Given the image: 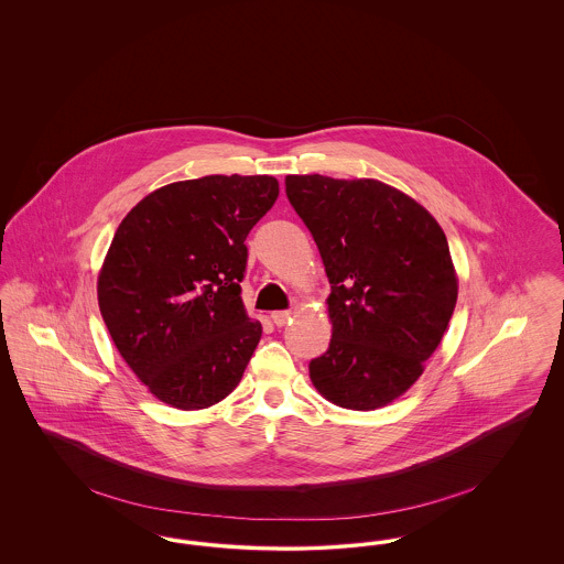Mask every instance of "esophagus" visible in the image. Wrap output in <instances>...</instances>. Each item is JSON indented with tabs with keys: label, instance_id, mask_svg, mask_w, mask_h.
I'll return each mask as SVG.
<instances>
[{
	"label": "esophagus",
	"instance_id": "esophagus-1",
	"mask_svg": "<svg viewBox=\"0 0 564 564\" xmlns=\"http://www.w3.org/2000/svg\"><path fill=\"white\" fill-rule=\"evenodd\" d=\"M270 319H272V323H274L276 327H283L285 323L292 319V313H290V311H274V313L270 315Z\"/></svg>",
	"mask_w": 564,
	"mask_h": 564
}]
</instances>
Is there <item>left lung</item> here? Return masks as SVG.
I'll return each instance as SVG.
<instances>
[{
  "mask_svg": "<svg viewBox=\"0 0 564 564\" xmlns=\"http://www.w3.org/2000/svg\"><path fill=\"white\" fill-rule=\"evenodd\" d=\"M285 194L322 253L332 340L308 372L325 400L376 410L423 375L456 304L444 230L376 180L288 175Z\"/></svg>",
  "mask_w": 564,
  "mask_h": 564,
  "instance_id": "8db88e82",
  "label": "left lung"
}]
</instances>
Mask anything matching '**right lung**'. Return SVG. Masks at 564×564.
<instances>
[{"mask_svg":"<svg viewBox=\"0 0 564 564\" xmlns=\"http://www.w3.org/2000/svg\"><path fill=\"white\" fill-rule=\"evenodd\" d=\"M279 196L269 175H207L148 194L99 274L109 336L137 378L180 410L221 402L262 336L245 311L249 230Z\"/></svg>","mask_w":564,"mask_h":564,"instance_id":"add662e5","label":"right lung"}]
</instances>
